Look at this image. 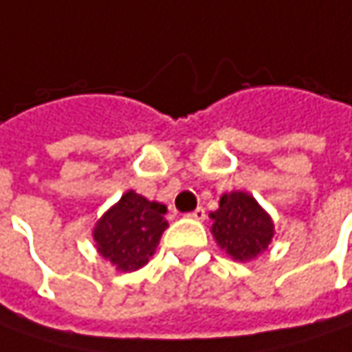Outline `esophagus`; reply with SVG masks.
Segmentation results:
<instances>
[{
  "label": "esophagus",
  "mask_w": 352,
  "mask_h": 352,
  "mask_svg": "<svg viewBox=\"0 0 352 352\" xmlns=\"http://www.w3.org/2000/svg\"><path fill=\"white\" fill-rule=\"evenodd\" d=\"M188 218H195V220H204V216H206V212H204V208H197V210H192V212L187 214Z\"/></svg>",
  "instance_id": "1"
}]
</instances>
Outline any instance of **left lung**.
<instances>
[{"mask_svg": "<svg viewBox=\"0 0 352 352\" xmlns=\"http://www.w3.org/2000/svg\"><path fill=\"white\" fill-rule=\"evenodd\" d=\"M210 216L214 220V239L232 259H253L273 239L271 216L248 192L224 195L220 199V208Z\"/></svg>", "mask_w": 352, "mask_h": 352, "instance_id": "8db88e82", "label": "left lung"}]
</instances>
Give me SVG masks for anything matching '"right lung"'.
<instances>
[{
    "mask_svg": "<svg viewBox=\"0 0 352 352\" xmlns=\"http://www.w3.org/2000/svg\"><path fill=\"white\" fill-rule=\"evenodd\" d=\"M164 204L128 190L95 224L93 237L99 253L124 273L144 267L167 228Z\"/></svg>",
    "mask_w": 352,
    "mask_h": 352,
    "instance_id": "1",
    "label": "right lung"
}]
</instances>
